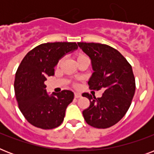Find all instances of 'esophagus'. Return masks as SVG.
<instances>
[{
	"mask_svg": "<svg viewBox=\"0 0 154 154\" xmlns=\"http://www.w3.org/2000/svg\"><path fill=\"white\" fill-rule=\"evenodd\" d=\"M81 96H82V94H80V93H77V92L74 93L75 98H78V97H81Z\"/></svg>",
	"mask_w": 154,
	"mask_h": 154,
	"instance_id": "34e87169",
	"label": "esophagus"
}]
</instances>
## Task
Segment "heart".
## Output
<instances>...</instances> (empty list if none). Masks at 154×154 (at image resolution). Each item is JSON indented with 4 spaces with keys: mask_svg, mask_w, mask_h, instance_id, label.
<instances>
[{
    "mask_svg": "<svg viewBox=\"0 0 154 154\" xmlns=\"http://www.w3.org/2000/svg\"><path fill=\"white\" fill-rule=\"evenodd\" d=\"M84 57H85V55H83V54H78V55H77V60H80V59H82V58H84ZM60 62V60H59L57 63V65H59Z\"/></svg>",
    "mask_w": 154,
    "mask_h": 154,
    "instance_id": "b5f03b06",
    "label": "heart"
}]
</instances>
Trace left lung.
I'll use <instances>...</instances> for the list:
<instances>
[{
    "label": "left lung",
    "instance_id": "8db88e82",
    "mask_svg": "<svg viewBox=\"0 0 154 154\" xmlns=\"http://www.w3.org/2000/svg\"><path fill=\"white\" fill-rule=\"evenodd\" d=\"M78 46L91 59L94 72L88 84L94 90L104 89L102 96L84 93L90 105L82 113L87 124L106 129L117 124L129 109L136 85L134 72L127 60L107 45L78 42Z\"/></svg>",
    "mask_w": 154,
    "mask_h": 154
}]
</instances>
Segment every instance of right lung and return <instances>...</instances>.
<instances>
[{"instance_id": "obj_1", "label": "right lung", "mask_w": 154, "mask_h": 154, "mask_svg": "<svg viewBox=\"0 0 154 154\" xmlns=\"http://www.w3.org/2000/svg\"><path fill=\"white\" fill-rule=\"evenodd\" d=\"M77 49L75 42H49L35 47L21 60L16 72L14 90L20 112L33 126L52 129L62 123L74 94L62 90L49 96L45 82L48 76L54 75L58 60Z\"/></svg>"}]
</instances>
